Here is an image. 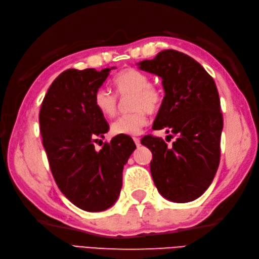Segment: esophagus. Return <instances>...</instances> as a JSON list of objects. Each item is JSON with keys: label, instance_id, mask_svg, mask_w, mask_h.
<instances>
[{"label": "esophagus", "instance_id": "obj_1", "mask_svg": "<svg viewBox=\"0 0 259 259\" xmlns=\"http://www.w3.org/2000/svg\"><path fill=\"white\" fill-rule=\"evenodd\" d=\"M133 140H134V143H135V145H136L137 147L140 146V139H139L138 137H134V138H133Z\"/></svg>", "mask_w": 259, "mask_h": 259}]
</instances>
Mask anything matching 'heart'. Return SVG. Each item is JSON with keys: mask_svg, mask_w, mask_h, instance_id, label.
I'll return each mask as SVG.
<instances>
[{"mask_svg": "<svg viewBox=\"0 0 259 259\" xmlns=\"http://www.w3.org/2000/svg\"><path fill=\"white\" fill-rule=\"evenodd\" d=\"M113 88L117 96L131 95L132 112L121 115L111 124L113 135H138L148 122L147 114L159 110L162 101V90L149 82L146 73L135 68H125L113 77ZM94 106L106 117H112L117 112V97L105 89L94 94Z\"/></svg>", "mask_w": 259, "mask_h": 259, "instance_id": "1", "label": "heart"}]
</instances>
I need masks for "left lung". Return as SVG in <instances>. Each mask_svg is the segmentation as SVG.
<instances>
[{"label": "left lung", "mask_w": 259, "mask_h": 259, "mask_svg": "<svg viewBox=\"0 0 259 259\" xmlns=\"http://www.w3.org/2000/svg\"><path fill=\"white\" fill-rule=\"evenodd\" d=\"M139 68L161 76L165 91L152 128L177 136L170 146L161 137L142 138L152 152L154 185L169 201H193L213 182L221 161L224 119L216 84L198 61L175 50L160 52Z\"/></svg>", "instance_id": "left-lung-1"}]
</instances>
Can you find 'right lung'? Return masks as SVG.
I'll return each instance as SVG.
<instances>
[{
  "mask_svg": "<svg viewBox=\"0 0 259 259\" xmlns=\"http://www.w3.org/2000/svg\"><path fill=\"white\" fill-rule=\"evenodd\" d=\"M111 69H68L54 80L42 101L38 122L53 177L75 206L100 211L114 204L123 166L135 150L130 136L95 148L109 124L94 106V94Z\"/></svg>",
  "mask_w": 259,
  "mask_h": 259,
  "instance_id": "right-lung-1",
  "label": "right lung"
}]
</instances>
